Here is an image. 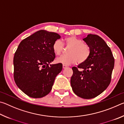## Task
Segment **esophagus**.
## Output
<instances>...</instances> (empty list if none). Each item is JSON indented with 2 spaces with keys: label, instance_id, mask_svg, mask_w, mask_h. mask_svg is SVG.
Here are the masks:
<instances>
[{
  "label": "esophagus",
  "instance_id": "obj_1",
  "mask_svg": "<svg viewBox=\"0 0 124 124\" xmlns=\"http://www.w3.org/2000/svg\"><path fill=\"white\" fill-rule=\"evenodd\" d=\"M67 66H66V65H63V69H64V68H67Z\"/></svg>",
  "mask_w": 124,
  "mask_h": 124
}]
</instances>
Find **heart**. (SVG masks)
I'll return each instance as SVG.
<instances>
[{"mask_svg": "<svg viewBox=\"0 0 124 124\" xmlns=\"http://www.w3.org/2000/svg\"><path fill=\"white\" fill-rule=\"evenodd\" d=\"M65 44L67 47H70L67 55L62 56L56 60L58 63L64 65H70L76 63H82L85 62L90 55L91 50L89 46L83 43L81 40L75 37L67 38L64 40ZM52 49L56 55L59 56L64 49V45L60 40L54 42Z\"/></svg>", "mask_w": 124, "mask_h": 124, "instance_id": "b5f03b06", "label": "heart"}]
</instances>
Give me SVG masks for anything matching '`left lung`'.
Instances as JSON below:
<instances>
[{"instance_id": "8db88e82", "label": "left lung", "mask_w": 124, "mask_h": 124, "mask_svg": "<svg viewBox=\"0 0 124 124\" xmlns=\"http://www.w3.org/2000/svg\"><path fill=\"white\" fill-rule=\"evenodd\" d=\"M91 53L85 62L73 67L70 84L75 95L84 99L95 98L109 85L114 66L112 51L97 35L88 34L83 39Z\"/></svg>"}]
</instances>
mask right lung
Wrapping results in <instances>:
<instances>
[{
  "mask_svg": "<svg viewBox=\"0 0 124 124\" xmlns=\"http://www.w3.org/2000/svg\"><path fill=\"white\" fill-rule=\"evenodd\" d=\"M57 33L37 31L20 43L14 57V77L18 88L29 97L41 98L50 93L62 64H49L55 58L52 49L60 39Z\"/></svg>",
  "mask_w": 124,
  "mask_h": 124,
  "instance_id": "obj_1",
  "label": "right lung"
}]
</instances>
